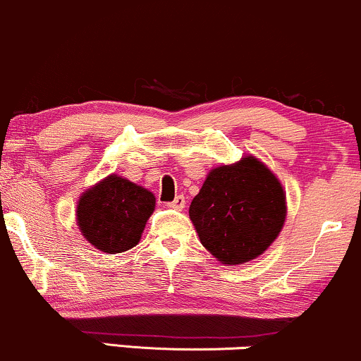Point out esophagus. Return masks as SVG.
Wrapping results in <instances>:
<instances>
[{"mask_svg": "<svg viewBox=\"0 0 361 361\" xmlns=\"http://www.w3.org/2000/svg\"><path fill=\"white\" fill-rule=\"evenodd\" d=\"M186 202H185V197L183 195H176L175 200H173L171 203H169V208H175V210H181V208H185Z\"/></svg>", "mask_w": 361, "mask_h": 361, "instance_id": "obj_1", "label": "esophagus"}]
</instances>
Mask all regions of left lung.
<instances>
[{
  "instance_id": "1",
  "label": "left lung",
  "mask_w": 361,
  "mask_h": 361,
  "mask_svg": "<svg viewBox=\"0 0 361 361\" xmlns=\"http://www.w3.org/2000/svg\"><path fill=\"white\" fill-rule=\"evenodd\" d=\"M286 214L281 181L254 156L212 169L190 205L202 245L227 266L264 254L279 235Z\"/></svg>"
}]
</instances>
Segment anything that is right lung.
<instances>
[{
  "mask_svg": "<svg viewBox=\"0 0 361 361\" xmlns=\"http://www.w3.org/2000/svg\"><path fill=\"white\" fill-rule=\"evenodd\" d=\"M156 198L123 176L109 175L82 193L77 203V225L95 249L119 254L137 245Z\"/></svg>",
  "mask_w": 361,
  "mask_h": 361,
  "instance_id": "add662e5",
  "label": "right lung"
}]
</instances>
